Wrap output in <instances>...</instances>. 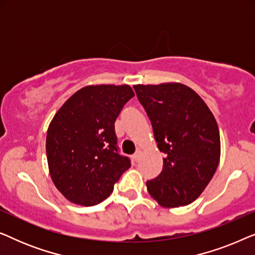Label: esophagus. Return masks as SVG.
<instances>
[{
	"mask_svg": "<svg viewBox=\"0 0 255 255\" xmlns=\"http://www.w3.org/2000/svg\"><path fill=\"white\" fill-rule=\"evenodd\" d=\"M140 154H141V151H140V149H137V151H135L134 154L132 155V160H133L134 162H138V161H139V159H140Z\"/></svg>",
	"mask_w": 255,
	"mask_h": 255,
	"instance_id": "1",
	"label": "esophagus"
}]
</instances>
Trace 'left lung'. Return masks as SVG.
Segmentation results:
<instances>
[{
    "label": "left lung",
    "instance_id": "obj_1",
    "mask_svg": "<svg viewBox=\"0 0 255 255\" xmlns=\"http://www.w3.org/2000/svg\"><path fill=\"white\" fill-rule=\"evenodd\" d=\"M165 154L161 173L146 182L163 208L188 205L203 193L217 169L221 138L207 104L182 83L133 86Z\"/></svg>",
    "mask_w": 255,
    "mask_h": 255
}]
</instances>
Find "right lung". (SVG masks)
I'll list each match as a JSON object with an SVG mask.
<instances>
[{
    "instance_id": "add662e5",
    "label": "right lung",
    "mask_w": 255,
    "mask_h": 255,
    "mask_svg": "<svg viewBox=\"0 0 255 255\" xmlns=\"http://www.w3.org/2000/svg\"><path fill=\"white\" fill-rule=\"evenodd\" d=\"M133 96L128 85L87 86L54 115L46 135L48 169L54 186L72 203H101L130 168V159L118 153L115 122Z\"/></svg>"
}]
</instances>
